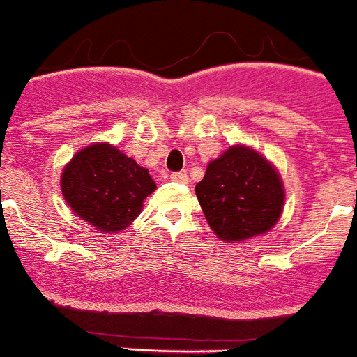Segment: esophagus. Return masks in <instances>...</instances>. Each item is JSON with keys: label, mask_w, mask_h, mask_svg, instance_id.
Masks as SVG:
<instances>
[{"label": "esophagus", "mask_w": 357, "mask_h": 357, "mask_svg": "<svg viewBox=\"0 0 357 357\" xmlns=\"http://www.w3.org/2000/svg\"><path fill=\"white\" fill-rule=\"evenodd\" d=\"M169 178H172L173 182H181V184H185L188 182V175H185L184 172H175L169 175Z\"/></svg>", "instance_id": "34e87169"}]
</instances>
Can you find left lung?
<instances>
[{
    "label": "left lung",
    "instance_id": "obj_1",
    "mask_svg": "<svg viewBox=\"0 0 357 357\" xmlns=\"http://www.w3.org/2000/svg\"><path fill=\"white\" fill-rule=\"evenodd\" d=\"M195 191L208 224L225 242L267 233L285 199L276 169L245 146H233L209 162Z\"/></svg>",
    "mask_w": 357,
    "mask_h": 357
}]
</instances>
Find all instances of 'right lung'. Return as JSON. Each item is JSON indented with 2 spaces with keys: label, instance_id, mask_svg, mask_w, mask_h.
Here are the masks:
<instances>
[{
  "label": "right lung",
  "instance_id": "right-lung-1",
  "mask_svg": "<svg viewBox=\"0 0 357 357\" xmlns=\"http://www.w3.org/2000/svg\"><path fill=\"white\" fill-rule=\"evenodd\" d=\"M68 206L102 233H117L135 220L142 202L157 190L146 167L109 144L75 153L61 176Z\"/></svg>",
  "mask_w": 357,
  "mask_h": 357
}]
</instances>
